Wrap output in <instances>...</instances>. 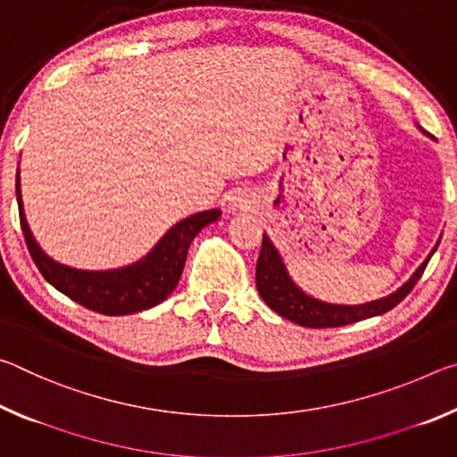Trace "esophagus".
I'll return each instance as SVG.
<instances>
[{"label": "esophagus", "instance_id": "obj_1", "mask_svg": "<svg viewBox=\"0 0 457 457\" xmlns=\"http://www.w3.org/2000/svg\"><path fill=\"white\" fill-rule=\"evenodd\" d=\"M229 205H231V210H244L245 201H244L242 197H239V195H236V197L229 199Z\"/></svg>", "mask_w": 457, "mask_h": 457}]
</instances>
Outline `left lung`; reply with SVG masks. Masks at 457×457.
<instances>
[{
    "label": "left lung",
    "mask_w": 457,
    "mask_h": 457,
    "mask_svg": "<svg viewBox=\"0 0 457 457\" xmlns=\"http://www.w3.org/2000/svg\"><path fill=\"white\" fill-rule=\"evenodd\" d=\"M437 245L439 242L433 245L428 260L415 270L413 276L409 278L401 288L389 294V296L370 300V303H365V304H332V303H324V300L314 298L311 294H306L303 288H298L296 282L290 278L288 270H286L280 252L276 250L272 239L264 234V239H262V252L256 264V286H258L260 296L264 298V303L272 308L274 312L284 316V319L300 324V327H308V328L345 327V324L385 314L386 311H391L393 306H397L401 300L413 290V286L421 278L423 270L428 266L433 252L437 250Z\"/></svg>",
    "instance_id": "left-lung-1"
}]
</instances>
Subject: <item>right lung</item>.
Masks as SVG:
<instances>
[{
    "mask_svg": "<svg viewBox=\"0 0 457 457\" xmlns=\"http://www.w3.org/2000/svg\"><path fill=\"white\" fill-rule=\"evenodd\" d=\"M15 197H18L20 223L29 256L46 282H50L74 303L87 306L88 311L106 316L135 314L163 303L179 284L193 237L221 215L220 210H207L181 220L135 264L114 270H76L52 260L29 231L24 204H21L20 169L15 175Z\"/></svg>",
    "mask_w": 457,
    "mask_h": 457,
    "instance_id": "add662e5",
    "label": "right lung"
}]
</instances>
